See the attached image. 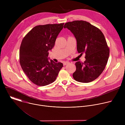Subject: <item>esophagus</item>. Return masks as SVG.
Returning <instances> with one entry per match:
<instances>
[{"label": "esophagus", "mask_w": 125, "mask_h": 125, "mask_svg": "<svg viewBox=\"0 0 125 125\" xmlns=\"http://www.w3.org/2000/svg\"><path fill=\"white\" fill-rule=\"evenodd\" d=\"M69 63H69V62H65L63 63V65L65 66V65H67V64H69Z\"/></svg>", "instance_id": "esophagus-1"}]
</instances>
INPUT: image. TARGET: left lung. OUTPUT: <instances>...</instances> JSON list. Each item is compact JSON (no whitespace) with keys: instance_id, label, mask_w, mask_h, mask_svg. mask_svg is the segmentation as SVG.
Listing matches in <instances>:
<instances>
[{"instance_id":"left-lung-1","label":"left lung","mask_w":125,"mask_h":125,"mask_svg":"<svg viewBox=\"0 0 125 125\" xmlns=\"http://www.w3.org/2000/svg\"><path fill=\"white\" fill-rule=\"evenodd\" d=\"M74 35L77 42V51L85 54V61L75 63L76 70L73 74L77 82L87 83L97 79L102 73L109 56V48L104 35L97 27L83 20L65 23Z\"/></svg>"}]
</instances>
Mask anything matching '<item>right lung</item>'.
<instances>
[{"label": "right lung", "mask_w": 125, "mask_h": 125, "mask_svg": "<svg viewBox=\"0 0 125 125\" xmlns=\"http://www.w3.org/2000/svg\"><path fill=\"white\" fill-rule=\"evenodd\" d=\"M64 23L38 25L23 39L20 48L19 61L29 80L39 86L54 82L63 65L48 61V51L54 47Z\"/></svg>", "instance_id": "right-lung-1"}]
</instances>
